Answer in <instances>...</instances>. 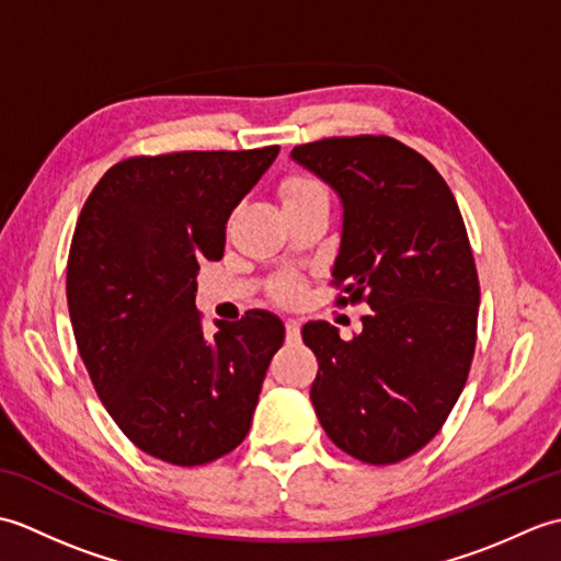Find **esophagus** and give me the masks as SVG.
Here are the masks:
<instances>
[{"label":"esophagus","instance_id":"obj_1","mask_svg":"<svg viewBox=\"0 0 561 561\" xmlns=\"http://www.w3.org/2000/svg\"><path fill=\"white\" fill-rule=\"evenodd\" d=\"M284 328H287V342H296L299 340V335H301V328H299V323H296V320H284Z\"/></svg>","mask_w":561,"mask_h":561}]
</instances>
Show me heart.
Instances as JSON below:
<instances>
[{
	"instance_id": "heart-1",
	"label": "heart",
	"mask_w": 561,
	"mask_h": 561,
	"mask_svg": "<svg viewBox=\"0 0 561 561\" xmlns=\"http://www.w3.org/2000/svg\"><path fill=\"white\" fill-rule=\"evenodd\" d=\"M313 197H328L325 185L318 181L313 175L306 173H291L284 178L279 183V199L284 207L294 205V202H304V199H313ZM282 299H294L296 296V284L294 282H284L279 287Z\"/></svg>"
}]
</instances>
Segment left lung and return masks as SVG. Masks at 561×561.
Wrapping results in <instances>:
<instances>
[{"mask_svg":"<svg viewBox=\"0 0 561 561\" xmlns=\"http://www.w3.org/2000/svg\"><path fill=\"white\" fill-rule=\"evenodd\" d=\"M291 159L342 199L337 306H371L352 340L325 320L304 325L318 359L311 402L352 458L400 462L448 420L478 342L480 279L458 202L392 137H330L294 147Z\"/></svg>","mask_w":561,"mask_h":561,"instance_id":"8db88e82","label":"left lung"}]
</instances>
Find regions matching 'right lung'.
I'll list each match as a JSON object with an SVG mask.
<instances>
[{
	"label": "right lung",
	"mask_w": 561,
	"mask_h": 561,
	"mask_svg": "<svg viewBox=\"0 0 561 561\" xmlns=\"http://www.w3.org/2000/svg\"><path fill=\"white\" fill-rule=\"evenodd\" d=\"M279 147L133 157L83 205L67 260V306L83 366L133 444L171 465H205L245 438L284 325L267 311L205 335L202 260Z\"/></svg>",
	"instance_id": "right-lung-1"
}]
</instances>
